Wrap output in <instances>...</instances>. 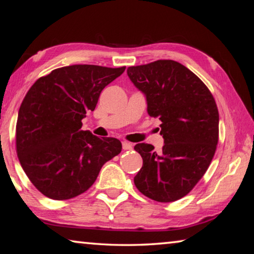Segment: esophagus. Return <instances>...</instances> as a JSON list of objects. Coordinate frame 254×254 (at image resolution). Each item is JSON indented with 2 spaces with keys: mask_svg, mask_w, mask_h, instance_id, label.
<instances>
[{
  "mask_svg": "<svg viewBox=\"0 0 254 254\" xmlns=\"http://www.w3.org/2000/svg\"><path fill=\"white\" fill-rule=\"evenodd\" d=\"M122 147H123V150H131L133 145H132V143L127 142V141H123Z\"/></svg>",
  "mask_w": 254,
  "mask_h": 254,
  "instance_id": "1",
  "label": "esophagus"
}]
</instances>
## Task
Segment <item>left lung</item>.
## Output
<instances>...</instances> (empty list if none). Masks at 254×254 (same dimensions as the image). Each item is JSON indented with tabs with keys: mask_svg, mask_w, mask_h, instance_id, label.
<instances>
[{
	"mask_svg": "<svg viewBox=\"0 0 254 254\" xmlns=\"http://www.w3.org/2000/svg\"><path fill=\"white\" fill-rule=\"evenodd\" d=\"M127 76L145 95L148 114L161 121L165 139L160 153L152 144L134 147L143 159L135 186L160 203L183 198L203 177L216 151V103L207 86L174 60L128 67Z\"/></svg>",
	"mask_w": 254,
	"mask_h": 254,
	"instance_id": "8db88e82",
	"label": "left lung"
}]
</instances>
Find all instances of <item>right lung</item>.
Masks as SVG:
<instances>
[{
	"label": "right lung",
	"mask_w": 254,
	"mask_h": 254,
	"mask_svg": "<svg viewBox=\"0 0 254 254\" xmlns=\"http://www.w3.org/2000/svg\"><path fill=\"white\" fill-rule=\"evenodd\" d=\"M126 67L72 65L40 77L23 98L15 130L21 166L34 187L56 200L83 194L106 161L121 152L115 137L81 130L105 86Z\"/></svg>",
	"instance_id": "add662e5"
}]
</instances>
